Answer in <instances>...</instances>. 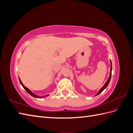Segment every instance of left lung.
I'll return each mask as SVG.
<instances>
[{"label": "left lung", "instance_id": "8db88e82", "mask_svg": "<svg viewBox=\"0 0 133 133\" xmlns=\"http://www.w3.org/2000/svg\"><path fill=\"white\" fill-rule=\"evenodd\" d=\"M110 64H111V66H110V74H109V78H108V79L107 80V81L106 82V83H105V84H104V85H103V87L101 88V89H100L98 91V92H97V94H96L95 95V96L98 95H99V94L101 93V92H102L104 89H105V88L108 87L109 83V82H110V81L111 76V70H112V64H111V60H110Z\"/></svg>", "mask_w": 133, "mask_h": 133}]
</instances>
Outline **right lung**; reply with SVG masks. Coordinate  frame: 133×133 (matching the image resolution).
Instances as JSON below:
<instances>
[{
  "mask_svg": "<svg viewBox=\"0 0 133 133\" xmlns=\"http://www.w3.org/2000/svg\"><path fill=\"white\" fill-rule=\"evenodd\" d=\"M19 82H20V83H21V85H22V87H23L24 89L27 91V92H28V94H29L30 95H31L32 96H33V97L37 98H46V96H49V94H47V95H44V96H38V95H36V94H34L33 92H32L30 89H29L28 88H26V87H25L24 85V84H23V83L22 82L21 80V79H20L19 77Z\"/></svg>",
  "mask_w": 133,
  "mask_h": 133,
  "instance_id": "right-lung-1",
  "label": "right lung"
}]
</instances>
